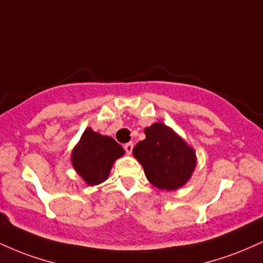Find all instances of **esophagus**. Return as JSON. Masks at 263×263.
<instances>
[{
    "mask_svg": "<svg viewBox=\"0 0 263 263\" xmlns=\"http://www.w3.org/2000/svg\"><path fill=\"white\" fill-rule=\"evenodd\" d=\"M123 148H125L126 153L131 154L132 149H134V143H132V142H128V143H126L125 145H123Z\"/></svg>",
    "mask_w": 263,
    "mask_h": 263,
    "instance_id": "1",
    "label": "esophagus"
}]
</instances>
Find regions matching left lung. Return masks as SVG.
<instances>
[{
  "instance_id": "8db88e82",
  "label": "left lung",
  "mask_w": 263,
  "mask_h": 263,
  "mask_svg": "<svg viewBox=\"0 0 263 263\" xmlns=\"http://www.w3.org/2000/svg\"><path fill=\"white\" fill-rule=\"evenodd\" d=\"M145 140L134 148L151 183L162 190H176L191 176L196 154L172 128L156 122L144 129Z\"/></svg>"
}]
</instances>
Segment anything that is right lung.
Returning a JSON list of instances; mask_svg holds the SVG:
<instances>
[{"mask_svg":"<svg viewBox=\"0 0 263 263\" xmlns=\"http://www.w3.org/2000/svg\"><path fill=\"white\" fill-rule=\"evenodd\" d=\"M123 153V148L111 137L87 128L72 153V164L88 185H98L105 181L114 162Z\"/></svg>","mask_w":263,"mask_h":263,"instance_id":"obj_1","label":"right lung"}]
</instances>
